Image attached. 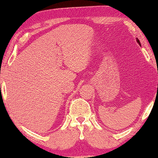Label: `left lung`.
Masks as SVG:
<instances>
[{
    "label": "left lung",
    "mask_w": 158,
    "mask_h": 158,
    "mask_svg": "<svg viewBox=\"0 0 158 158\" xmlns=\"http://www.w3.org/2000/svg\"><path fill=\"white\" fill-rule=\"evenodd\" d=\"M136 40H137V43H138V44H139V45H141V44H140V42H139V40H138V39L137 38V39H136Z\"/></svg>",
    "instance_id": "left-lung-1"
}]
</instances>
